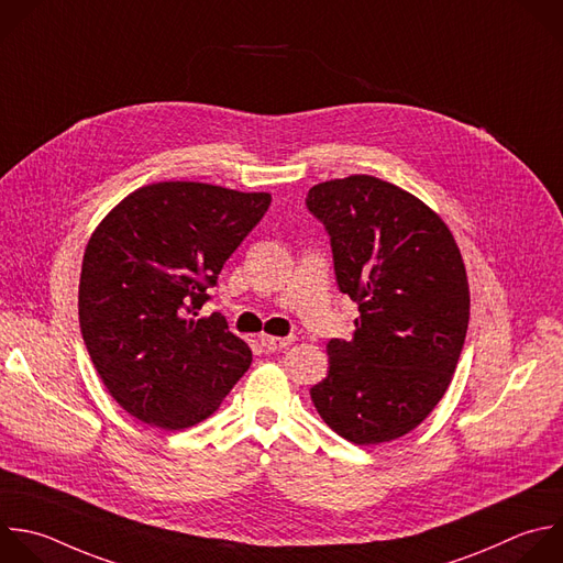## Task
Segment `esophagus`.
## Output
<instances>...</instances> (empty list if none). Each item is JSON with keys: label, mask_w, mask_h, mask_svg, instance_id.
Returning <instances> with one entry per match:
<instances>
[{"label": "esophagus", "mask_w": 563, "mask_h": 563, "mask_svg": "<svg viewBox=\"0 0 563 563\" xmlns=\"http://www.w3.org/2000/svg\"><path fill=\"white\" fill-rule=\"evenodd\" d=\"M258 340H261V344H263L267 351H280V349H287V346L294 342L291 335L278 338V335H269V333H261Z\"/></svg>", "instance_id": "obj_1"}]
</instances>
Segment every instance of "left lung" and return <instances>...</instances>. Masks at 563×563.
<instances>
[{"label":"left lung","instance_id":"obj_1","mask_svg":"<svg viewBox=\"0 0 563 563\" xmlns=\"http://www.w3.org/2000/svg\"><path fill=\"white\" fill-rule=\"evenodd\" d=\"M307 208L327 228L338 287L360 311L351 340H329V373L311 402L357 446L391 442L453 380L471 316L460 247L427 203L368 174L313 185Z\"/></svg>","mask_w":563,"mask_h":563}]
</instances>
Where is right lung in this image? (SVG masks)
Listing matches in <instances>:
<instances>
[{
  "instance_id": "obj_1",
  "label": "right lung",
  "mask_w": 563,
  "mask_h": 563,
  "mask_svg": "<svg viewBox=\"0 0 563 563\" xmlns=\"http://www.w3.org/2000/svg\"><path fill=\"white\" fill-rule=\"evenodd\" d=\"M269 203L267 192L163 180L128 195L92 232L79 327L106 389L136 420L195 427L250 368L247 342L199 309Z\"/></svg>"
}]
</instances>
